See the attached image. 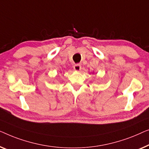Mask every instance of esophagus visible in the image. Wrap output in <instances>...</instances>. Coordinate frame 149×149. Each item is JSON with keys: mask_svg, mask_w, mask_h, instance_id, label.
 Masks as SVG:
<instances>
[{"mask_svg": "<svg viewBox=\"0 0 149 149\" xmlns=\"http://www.w3.org/2000/svg\"><path fill=\"white\" fill-rule=\"evenodd\" d=\"M74 69L75 71H76V72H79V71H80L81 69V65L80 64H75V65H74Z\"/></svg>", "mask_w": 149, "mask_h": 149, "instance_id": "esophagus-1", "label": "esophagus"}]
</instances>
